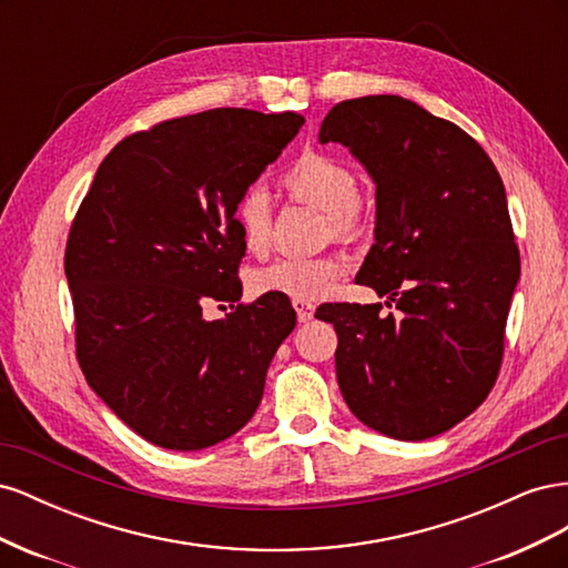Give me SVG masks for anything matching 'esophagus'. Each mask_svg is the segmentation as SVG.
<instances>
[{"label": "esophagus", "mask_w": 568, "mask_h": 568, "mask_svg": "<svg viewBox=\"0 0 568 568\" xmlns=\"http://www.w3.org/2000/svg\"><path fill=\"white\" fill-rule=\"evenodd\" d=\"M294 311L298 315V322H311L315 315V305L307 301H294Z\"/></svg>", "instance_id": "34e87169"}]
</instances>
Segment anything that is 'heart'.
Returning a JSON list of instances; mask_svg holds the SVG:
<instances>
[{
	"instance_id": "obj_1",
	"label": "heart",
	"mask_w": 568,
	"mask_h": 568,
	"mask_svg": "<svg viewBox=\"0 0 568 568\" xmlns=\"http://www.w3.org/2000/svg\"><path fill=\"white\" fill-rule=\"evenodd\" d=\"M280 184L284 192L303 203H311L329 215L338 236H357L363 230L359 213V182L353 170L320 151H305L291 163ZM236 227L251 253H263L270 244L272 209L265 189L253 186L234 205ZM346 270L341 257H280L272 265L257 270L251 277V288L257 296H282L291 301H320L334 288Z\"/></svg>"
}]
</instances>
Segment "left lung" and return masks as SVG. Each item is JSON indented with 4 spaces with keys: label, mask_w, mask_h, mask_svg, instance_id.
<instances>
[{
    "label": "left lung",
    "mask_w": 568,
    "mask_h": 568,
    "mask_svg": "<svg viewBox=\"0 0 568 568\" xmlns=\"http://www.w3.org/2000/svg\"><path fill=\"white\" fill-rule=\"evenodd\" d=\"M326 142L376 186L374 244L355 280L400 311L320 307L338 336V388L374 432L434 438L469 417L500 372L521 274L505 184L467 132L395 94L341 101L322 120Z\"/></svg>",
    "instance_id": "1"
}]
</instances>
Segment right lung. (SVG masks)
I'll use <instances>...</instances> for the list:
<instances>
[{
	"label": "right lung",
	"mask_w": 568,
	"mask_h": 568,
	"mask_svg": "<svg viewBox=\"0 0 568 568\" xmlns=\"http://www.w3.org/2000/svg\"><path fill=\"white\" fill-rule=\"evenodd\" d=\"M303 123L248 109L165 120L115 144L80 203L65 244L78 363L159 448L203 450L244 428L294 332L288 298L234 307L246 251L234 205ZM211 297L233 313L205 321Z\"/></svg>",
	"instance_id": "1"
}]
</instances>
